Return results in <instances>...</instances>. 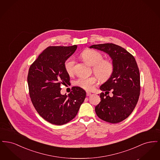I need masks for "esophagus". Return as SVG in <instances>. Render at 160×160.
<instances>
[{"mask_svg": "<svg viewBox=\"0 0 160 160\" xmlns=\"http://www.w3.org/2000/svg\"><path fill=\"white\" fill-rule=\"evenodd\" d=\"M86 95L87 96H91V93L89 92H86Z\"/></svg>", "mask_w": 160, "mask_h": 160, "instance_id": "1", "label": "esophagus"}]
</instances>
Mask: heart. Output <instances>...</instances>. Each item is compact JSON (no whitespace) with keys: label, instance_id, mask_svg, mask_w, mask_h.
Instances as JSON below:
<instances>
[{"label":"heart","instance_id":"1","mask_svg":"<svg viewBox=\"0 0 160 160\" xmlns=\"http://www.w3.org/2000/svg\"><path fill=\"white\" fill-rule=\"evenodd\" d=\"M80 57L87 63L92 65L93 72L101 82H106L113 76L114 71L113 61L108 59H103L102 54L99 52L92 49H86L80 53ZM74 63L72 58H69L65 62L64 69L69 75H71L74 72ZM97 83V78L96 77H81L75 80L74 84L84 90L90 91Z\"/></svg>","mask_w":160,"mask_h":160}]
</instances>
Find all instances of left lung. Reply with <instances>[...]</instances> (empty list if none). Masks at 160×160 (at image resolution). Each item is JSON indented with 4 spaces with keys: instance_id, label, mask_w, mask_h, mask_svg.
Instances as JSON below:
<instances>
[{
    "instance_id": "obj_1",
    "label": "left lung",
    "mask_w": 160,
    "mask_h": 160,
    "mask_svg": "<svg viewBox=\"0 0 160 160\" xmlns=\"http://www.w3.org/2000/svg\"><path fill=\"white\" fill-rule=\"evenodd\" d=\"M90 48L109 54L114 65L113 76L100 86L106 93H100L101 101L95 107V112L106 122H122L131 114L140 96V78L136 61L125 48L112 43L95 44ZM110 91L113 93L111 98L106 95Z\"/></svg>"
}]
</instances>
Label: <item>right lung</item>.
<instances>
[{
	"instance_id": "right-lung-1",
	"label": "right lung",
	"mask_w": 160,
	"mask_h": 160,
	"mask_svg": "<svg viewBox=\"0 0 160 160\" xmlns=\"http://www.w3.org/2000/svg\"><path fill=\"white\" fill-rule=\"evenodd\" d=\"M77 46H50L30 66L28 83L31 101L47 122L62 125L76 116L86 97L80 87L72 88L68 95H61V84H69L64 63L75 52Z\"/></svg>"
}]
</instances>
